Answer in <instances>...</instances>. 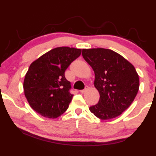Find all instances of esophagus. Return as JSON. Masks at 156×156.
Masks as SVG:
<instances>
[{"instance_id": "esophagus-1", "label": "esophagus", "mask_w": 156, "mask_h": 156, "mask_svg": "<svg viewBox=\"0 0 156 156\" xmlns=\"http://www.w3.org/2000/svg\"><path fill=\"white\" fill-rule=\"evenodd\" d=\"M88 89H89V87H88V86H86L85 88H84V89H83V90H81V91H80V93H81V94H84L88 90Z\"/></svg>"}]
</instances>
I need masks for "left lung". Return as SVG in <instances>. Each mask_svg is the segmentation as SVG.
<instances>
[{
	"mask_svg": "<svg viewBox=\"0 0 156 156\" xmlns=\"http://www.w3.org/2000/svg\"><path fill=\"white\" fill-rule=\"evenodd\" d=\"M82 55L93 69L94 87L100 94L90 112L101 120L121 115L138 94L140 80L134 66L120 54L104 48L83 49Z\"/></svg>",
	"mask_w": 156,
	"mask_h": 156,
	"instance_id": "obj_1",
	"label": "left lung"
}]
</instances>
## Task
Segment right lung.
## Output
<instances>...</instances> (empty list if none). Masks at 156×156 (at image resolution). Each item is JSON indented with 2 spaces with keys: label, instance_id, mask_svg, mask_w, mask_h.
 Instances as JSON below:
<instances>
[{
  "label": "right lung",
  "instance_id": "right-lung-1",
  "mask_svg": "<svg viewBox=\"0 0 156 156\" xmlns=\"http://www.w3.org/2000/svg\"><path fill=\"white\" fill-rule=\"evenodd\" d=\"M81 49L56 47L31 63L26 73L23 89L30 107L38 114L56 118L68 109L73 95L65 72L80 56Z\"/></svg>",
  "mask_w": 156,
  "mask_h": 156
}]
</instances>
